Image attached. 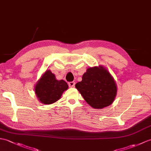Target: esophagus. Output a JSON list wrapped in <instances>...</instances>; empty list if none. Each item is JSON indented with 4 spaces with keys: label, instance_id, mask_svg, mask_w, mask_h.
I'll use <instances>...</instances> for the list:
<instances>
[{
    "label": "esophagus",
    "instance_id": "obj_1",
    "mask_svg": "<svg viewBox=\"0 0 151 151\" xmlns=\"http://www.w3.org/2000/svg\"><path fill=\"white\" fill-rule=\"evenodd\" d=\"M68 85L70 87H75V82H70L68 83Z\"/></svg>",
    "mask_w": 151,
    "mask_h": 151
}]
</instances>
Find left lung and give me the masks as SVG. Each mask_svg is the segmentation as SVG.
<instances>
[{"label":"left lung","mask_w":151,"mask_h":151,"mask_svg":"<svg viewBox=\"0 0 151 151\" xmlns=\"http://www.w3.org/2000/svg\"><path fill=\"white\" fill-rule=\"evenodd\" d=\"M75 87L83 99L94 109H102L113 102L117 87L113 77L101 66L90 68Z\"/></svg>","instance_id":"8db88e82"}]
</instances>
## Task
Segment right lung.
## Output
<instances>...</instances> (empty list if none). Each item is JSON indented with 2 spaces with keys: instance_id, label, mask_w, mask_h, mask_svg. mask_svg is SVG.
<instances>
[{
  "instance_id": "1",
  "label": "right lung",
  "mask_w": 151,
  "mask_h": 151,
  "mask_svg": "<svg viewBox=\"0 0 151 151\" xmlns=\"http://www.w3.org/2000/svg\"><path fill=\"white\" fill-rule=\"evenodd\" d=\"M68 89L64 80H57L54 74L47 70L35 86V93L40 102L51 104L58 100L63 92Z\"/></svg>"
}]
</instances>
